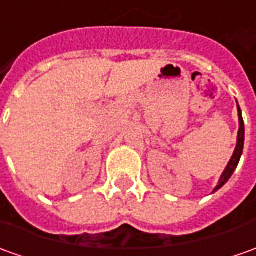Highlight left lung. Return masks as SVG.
Listing matches in <instances>:
<instances>
[{
    "mask_svg": "<svg viewBox=\"0 0 256 256\" xmlns=\"http://www.w3.org/2000/svg\"><path fill=\"white\" fill-rule=\"evenodd\" d=\"M238 120H240V128H238L237 147H236V151H234V154H232V157H231L230 162H228V165H227V168L224 170L222 178H220V180H218V185L214 188V192L216 190H218V189L223 186L224 184H226V182H227V180L231 178L232 172L236 171L238 162H240V158H241L242 150H244L245 130H244V120H242V114H241V109H240V106H238Z\"/></svg>",
    "mask_w": 256,
    "mask_h": 256,
    "instance_id": "left-lung-1",
    "label": "left lung"
}]
</instances>
